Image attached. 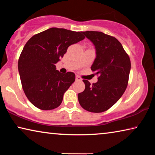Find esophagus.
<instances>
[{
  "label": "esophagus",
  "instance_id": "esophagus-1",
  "mask_svg": "<svg viewBox=\"0 0 155 155\" xmlns=\"http://www.w3.org/2000/svg\"><path fill=\"white\" fill-rule=\"evenodd\" d=\"M76 80L78 81H82V78H81L79 77V76L77 75V76H76Z\"/></svg>",
  "mask_w": 155,
  "mask_h": 155
}]
</instances>
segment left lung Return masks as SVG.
Listing matches in <instances>:
<instances>
[{
    "instance_id": "8db88e82",
    "label": "left lung",
    "mask_w": 155,
    "mask_h": 155,
    "mask_svg": "<svg viewBox=\"0 0 155 155\" xmlns=\"http://www.w3.org/2000/svg\"><path fill=\"white\" fill-rule=\"evenodd\" d=\"M82 33L94 44L96 59L91 70L99 74L98 81H83L85 89L78 94L84 109L94 113L107 111L117 103L127 89L130 70V61L121 43L114 37L99 31Z\"/></svg>"
}]
</instances>
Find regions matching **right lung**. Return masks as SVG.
Listing matches in <instances>:
<instances>
[{"label":"right lung","mask_w":155,"mask_h":155,"mask_svg":"<svg viewBox=\"0 0 155 155\" xmlns=\"http://www.w3.org/2000/svg\"><path fill=\"white\" fill-rule=\"evenodd\" d=\"M85 38L82 32L51 28L33 35L23 48L18 71L23 90L34 106L42 110L58 107L74 82V73L56 70L68 47Z\"/></svg>","instance_id":"add662e5"}]
</instances>
